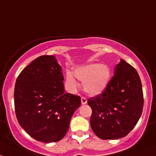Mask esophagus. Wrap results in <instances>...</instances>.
Instances as JSON below:
<instances>
[{
  "label": "esophagus",
  "mask_w": 156,
  "mask_h": 156,
  "mask_svg": "<svg viewBox=\"0 0 156 156\" xmlns=\"http://www.w3.org/2000/svg\"><path fill=\"white\" fill-rule=\"evenodd\" d=\"M81 103L82 104H86L87 103V99L84 97H82L81 98Z\"/></svg>",
  "instance_id": "esophagus-1"
}]
</instances>
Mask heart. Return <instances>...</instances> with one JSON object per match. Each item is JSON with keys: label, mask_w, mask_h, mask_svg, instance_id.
<instances>
[{"label": "heart", "mask_w": 156, "mask_h": 156, "mask_svg": "<svg viewBox=\"0 0 156 156\" xmlns=\"http://www.w3.org/2000/svg\"><path fill=\"white\" fill-rule=\"evenodd\" d=\"M74 76L83 82V89L89 95L96 96L105 91L111 80V70L107 65L91 63L75 69ZM66 83L71 89L77 86L76 82L71 73L67 72Z\"/></svg>", "instance_id": "obj_1"}]
</instances>
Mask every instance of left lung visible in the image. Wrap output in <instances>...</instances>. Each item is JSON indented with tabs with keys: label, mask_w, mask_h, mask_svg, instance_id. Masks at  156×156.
Masks as SVG:
<instances>
[{
	"label": "left lung",
	"mask_w": 156,
	"mask_h": 156,
	"mask_svg": "<svg viewBox=\"0 0 156 156\" xmlns=\"http://www.w3.org/2000/svg\"><path fill=\"white\" fill-rule=\"evenodd\" d=\"M104 92L90 98V124L103 140L126 137L137 125L144 107L142 84L137 70L121 59Z\"/></svg>",
	"instance_id": "obj_1"
}]
</instances>
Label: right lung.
I'll return each mask as SVG.
<instances>
[{
    "label": "right lung",
    "mask_w": 156,
    "mask_h": 156,
    "mask_svg": "<svg viewBox=\"0 0 156 156\" xmlns=\"http://www.w3.org/2000/svg\"><path fill=\"white\" fill-rule=\"evenodd\" d=\"M62 67L54 55L37 58L16 79L15 111L20 126L41 142L61 140L80 107V96L65 93Z\"/></svg>",
    "instance_id": "add662e5"
}]
</instances>
